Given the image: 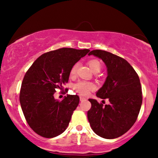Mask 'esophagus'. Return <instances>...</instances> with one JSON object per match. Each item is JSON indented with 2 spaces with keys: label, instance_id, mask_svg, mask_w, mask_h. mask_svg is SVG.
<instances>
[{
  "label": "esophagus",
  "instance_id": "obj_1",
  "mask_svg": "<svg viewBox=\"0 0 158 158\" xmlns=\"http://www.w3.org/2000/svg\"><path fill=\"white\" fill-rule=\"evenodd\" d=\"M79 99H80V101L81 102V101H84V100H85V99H85V98L83 97H79Z\"/></svg>",
  "mask_w": 158,
  "mask_h": 158
}]
</instances>
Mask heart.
Listing matches in <instances>:
<instances>
[{"mask_svg":"<svg viewBox=\"0 0 158 158\" xmlns=\"http://www.w3.org/2000/svg\"><path fill=\"white\" fill-rule=\"evenodd\" d=\"M89 67L93 71L96 70H100L101 68H102V65L101 63L97 60H91L89 61ZM77 64H74L72 67L71 70H70V73L71 74H75L77 73ZM95 88V85L91 82H88V81H80L79 82H77V84L74 85L73 88L77 93L80 94L81 95H88L89 94L90 90H93Z\"/></svg>","mask_w":158,"mask_h":158,"instance_id":"1","label":"heart"}]
</instances>
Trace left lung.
Here are the masks:
<instances>
[{
    "mask_svg": "<svg viewBox=\"0 0 158 158\" xmlns=\"http://www.w3.org/2000/svg\"><path fill=\"white\" fill-rule=\"evenodd\" d=\"M102 59L107 68V77L97 97L108 99L109 104H99L89 99L91 108L88 119L92 130L99 137L114 139L126 133L135 124L142 105V91L138 75L123 58L101 50L90 51Z\"/></svg>",
    "mask_w": 158,
    "mask_h": 158,
    "instance_id": "1",
    "label": "left lung"
}]
</instances>
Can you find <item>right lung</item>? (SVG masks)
<instances>
[{"label": "right lung", "instance_id": "right-lung-1", "mask_svg": "<svg viewBox=\"0 0 158 158\" xmlns=\"http://www.w3.org/2000/svg\"><path fill=\"white\" fill-rule=\"evenodd\" d=\"M88 49L60 48L39 56L23 77L20 104L30 128L47 138L57 137L68 128L79 102L77 95L55 99L57 88L68 81L72 67L89 52Z\"/></svg>", "mask_w": 158, "mask_h": 158}]
</instances>
